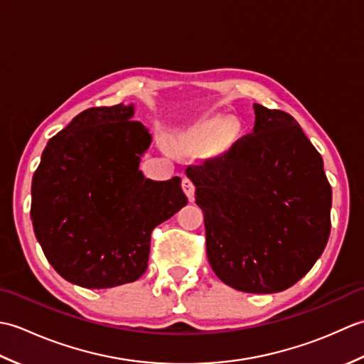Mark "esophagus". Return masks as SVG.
I'll list each match as a JSON object with an SVG mask.
<instances>
[{"instance_id":"34e87169","label":"esophagus","mask_w":364,"mask_h":364,"mask_svg":"<svg viewBox=\"0 0 364 364\" xmlns=\"http://www.w3.org/2000/svg\"><path fill=\"white\" fill-rule=\"evenodd\" d=\"M181 186H183V191H184V194L188 196V198L191 200H194V194H196V184L192 183V180L191 178H188V176H184L183 178V183H181Z\"/></svg>"}]
</instances>
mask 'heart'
<instances>
[{
    "mask_svg": "<svg viewBox=\"0 0 364 364\" xmlns=\"http://www.w3.org/2000/svg\"><path fill=\"white\" fill-rule=\"evenodd\" d=\"M239 131H241V128H239V125L235 120H225L220 123L219 120H210L198 127L196 137L197 139L214 137V142L223 146L235 142L239 136Z\"/></svg>",
    "mask_w": 364,
    "mask_h": 364,
    "instance_id": "1",
    "label": "heart"
}]
</instances>
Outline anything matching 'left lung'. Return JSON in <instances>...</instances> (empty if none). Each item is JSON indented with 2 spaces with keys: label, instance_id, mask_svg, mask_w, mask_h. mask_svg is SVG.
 <instances>
[{
  "label": "left lung",
  "instance_id": "8db88e82",
  "mask_svg": "<svg viewBox=\"0 0 364 364\" xmlns=\"http://www.w3.org/2000/svg\"><path fill=\"white\" fill-rule=\"evenodd\" d=\"M253 107V133L186 173L215 275L237 291L272 294L296 284L326 249L331 186L296 119Z\"/></svg>",
  "mask_w": 364,
  "mask_h": 364
}]
</instances>
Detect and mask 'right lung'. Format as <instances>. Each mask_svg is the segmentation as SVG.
Segmentation results:
<instances>
[{"instance_id": "add662e5", "label": "right lung", "mask_w": 364, "mask_h": 364, "mask_svg": "<svg viewBox=\"0 0 364 364\" xmlns=\"http://www.w3.org/2000/svg\"><path fill=\"white\" fill-rule=\"evenodd\" d=\"M133 114V105L82 111L50 139L33 176L37 241L60 277L87 289L136 282L153 228L188 203L181 178L139 170L151 136Z\"/></svg>"}]
</instances>
